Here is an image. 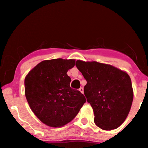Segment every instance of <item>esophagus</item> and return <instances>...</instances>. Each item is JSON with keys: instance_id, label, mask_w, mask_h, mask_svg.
<instances>
[{"instance_id": "1", "label": "esophagus", "mask_w": 148, "mask_h": 148, "mask_svg": "<svg viewBox=\"0 0 148 148\" xmlns=\"http://www.w3.org/2000/svg\"><path fill=\"white\" fill-rule=\"evenodd\" d=\"M79 91L81 92L82 94H83V92H84V90H83V87H81V88H79Z\"/></svg>"}]
</instances>
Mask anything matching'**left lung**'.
<instances>
[{
  "label": "left lung",
  "instance_id": "left-lung-1",
  "mask_svg": "<svg viewBox=\"0 0 148 148\" xmlns=\"http://www.w3.org/2000/svg\"><path fill=\"white\" fill-rule=\"evenodd\" d=\"M87 81L84 94L94 114V123L105 130L119 127L127 118L133 101L130 77L110 65L76 60Z\"/></svg>",
  "mask_w": 148,
  "mask_h": 148
}]
</instances>
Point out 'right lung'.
<instances>
[{
  "label": "right lung",
  "mask_w": 148,
  "mask_h": 148,
  "mask_svg": "<svg viewBox=\"0 0 148 148\" xmlns=\"http://www.w3.org/2000/svg\"><path fill=\"white\" fill-rule=\"evenodd\" d=\"M74 65L72 59L43 60L26 76L27 101L34 114L48 126L68 123L86 102L84 95L69 85L71 79L67 72Z\"/></svg>",
  "instance_id": "1"
}]
</instances>
